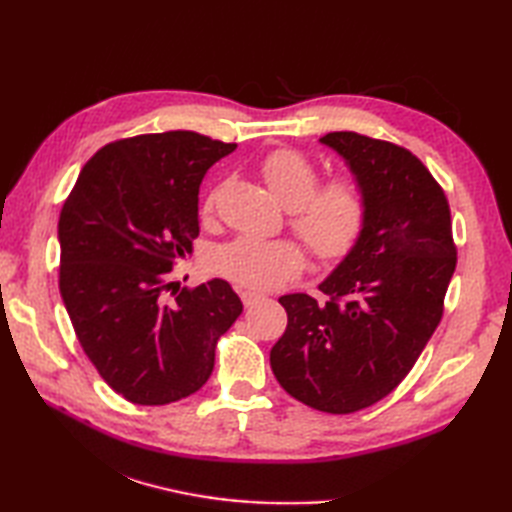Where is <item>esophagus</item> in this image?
<instances>
[{"mask_svg":"<svg viewBox=\"0 0 512 512\" xmlns=\"http://www.w3.org/2000/svg\"><path fill=\"white\" fill-rule=\"evenodd\" d=\"M264 299H266V297L259 295V292H250V290H244V292H242V301H244L246 308H253L255 303L264 301Z\"/></svg>","mask_w":512,"mask_h":512,"instance_id":"obj_1","label":"esophagus"}]
</instances>
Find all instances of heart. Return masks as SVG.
Wrapping results in <instances>:
<instances>
[{
  "mask_svg": "<svg viewBox=\"0 0 512 512\" xmlns=\"http://www.w3.org/2000/svg\"><path fill=\"white\" fill-rule=\"evenodd\" d=\"M275 198L290 209V224L319 259H339L361 237L367 217L363 187L350 176L319 182L314 162L297 149H275L259 165ZM215 191L204 198L211 215ZM306 255L292 239L239 235L215 253V268L253 290H277L301 275Z\"/></svg>",
  "mask_w": 512,
  "mask_h": 512,
  "instance_id": "1",
  "label": "heart"
}]
</instances>
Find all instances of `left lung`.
<instances>
[{"instance_id": "obj_1", "label": "left lung", "mask_w": 512, "mask_h": 512, "mask_svg": "<svg viewBox=\"0 0 512 512\" xmlns=\"http://www.w3.org/2000/svg\"><path fill=\"white\" fill-rule=\"evenodd\" d=\"M319 143L336 151L363 187L361 237L319 290L284 295L288 325L270 367L292 398L325 413H354L398 387L442 319L455 270L447 195L398 145L354 132Z\"/></svg>"}]
</instances>
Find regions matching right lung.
I'll return each mask as SVG.
<instances>
[{"label": "right lung", "mask_w": 512, "mask_h": 512, "mask_svg": "<svg viewBox=\"0 0 512 512\" xmlns=\"http://www.w3.org/2000/svg\"><path fill=\"white\" fill-rule=\"evenodd\" d=\"M237 145L195 132L105 145L79 173L59 217V290L76 339L116 394L169 405L195 394L217 339L242 314L224 279L165 292L193 253L204 173Z\"/></svg>", "instance_id": "obj_1"}]
</instances>
